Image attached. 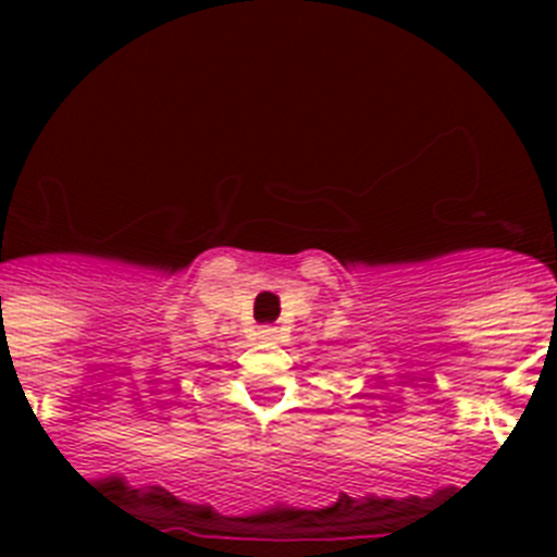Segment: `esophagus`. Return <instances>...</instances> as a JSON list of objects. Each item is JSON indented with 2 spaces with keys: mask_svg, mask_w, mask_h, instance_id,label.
<instances>
[{
  "mask_svg": "<svg viewBox=\"0 0 557 557\" xmlns=\"http://www.w3.org/2000/svg\"><path fill=\"white\" fill-rule=\"evenodd\" d=\"M282 329L278 326H262L259 329V339H264V343H282Z\"/></svg>",
  "mask_w": 557,
  "mask_h": 557,
  "instance_id": "obj_1",
  "label": "esophagus"
}]
</instances>
